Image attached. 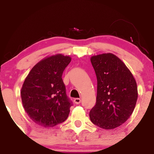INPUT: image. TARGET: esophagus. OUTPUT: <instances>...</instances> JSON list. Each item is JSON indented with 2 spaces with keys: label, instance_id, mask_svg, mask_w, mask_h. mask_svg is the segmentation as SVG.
Listing matches in <instances>:
<instances>
[{
  "label": "esophagus",
  "instance_id": "1",
  "mask_svg": "<svg viewBox=\"0 0 154 154\" xmlns=\"http://www.w3.org/2000/svg\"><path fill=\"white\" fill-rule=\"evenodd\" d=\"M81 99L80 98H75L74 99V103L75 104H76V105H79V104L81 103Z\"/></svg>",
  "mask_w": 154,
  "mask_h": 154
}]
</instances>
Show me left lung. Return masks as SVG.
<instances>
[{
  "instance_id": "8db88e82",
  "label": "left lung",
  "mask_w": 154,
  "mask_h": 154,
  "mask_svg": "<svg viewBox=\"0 0 154 154\" xmlns=\"http://www.w3.org/2000/svg\"><path fill=\"white\" fill-rule=\"evenodd\" d=\"M97 77L96 104L90 111L92 122L104 129L122 125L132 114L138 97L137 82L120 59L111 53L93 56Z\"/></svg>"
}]
</instances>
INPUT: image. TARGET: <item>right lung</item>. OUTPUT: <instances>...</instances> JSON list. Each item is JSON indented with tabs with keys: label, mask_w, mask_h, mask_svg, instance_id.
I'll return each instance as SVG.
<instances>
[{
	"label": "right lung",
	"mask_w": 154,
	"mask_h": 154,
	"mask_svg": "<svg viewBox=\"0 0 154 154\" xmlns=\"http://www.w3.org/2000/svg\"><path fill=\"white\" fill-rule=\"evenodd\" d=\"M71 58L61 54L41 60L29 71L20 91L24 109L34 122L45 128L64 122L72 104L62 80Z\"/></svg>",
	"instance_id": "obj_1"
}]
</instances>
